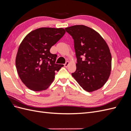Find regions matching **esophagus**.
Returning a JSON list of instances; mask_svg holds the SVG:
<instances>
[{"label":"esophagus","instance_id":"1","mask_svg":"<svg viewBox=\"0 0 131 131\" xmlns=\"http://www.w3.org/2000/svg\"><path fill=\"white\" fill-rule=\"evenodd\" d=\"M69 64V62L68 61H67V62H66V63H65V64H64V67H67L68 66Z\"/></svg>","mask_w":131,"mask_h":131}]
</instances>
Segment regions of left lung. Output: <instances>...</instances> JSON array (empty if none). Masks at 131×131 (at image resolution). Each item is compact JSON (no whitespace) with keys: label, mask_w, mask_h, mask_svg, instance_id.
Segmentation results:
<instances>
[{"label":"left lung","mask_w":131,"mask_h":131,"mask_svg":"<svg viewBox=\"0 0 131 131\" xmlns=\"http://www.w3.org/2000/svg\"><path fill=\"white\" fill-rule=\"evenodd\" d=\"M65 30L74 40L77 63L73 77L88 92L101 89L108 80L112 68V56L107 43L89 27L75 25Z\"/></svg>","instance_id":"obj_1"}]
</instances>
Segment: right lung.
<instances>
[{
    "instance_id": "right-lung-1",
    "label": "right lung",
    "mask_w": 131,
    "mask_h": 131,
    "mask_svg": "<svg viewBox=\"0 0 131 131\" xmlns=\"http://www.w3.org/2000/svg\"><path fill=\"white\" fill-rule=\"evenodd\" d=\"M65 33L62 28H40L27 35L21 43L16 67L21 80L30 90H46L53 81L55 72L64 66L55 63L57 55L50 50Z\"/></svg>"
}]
</instances>
